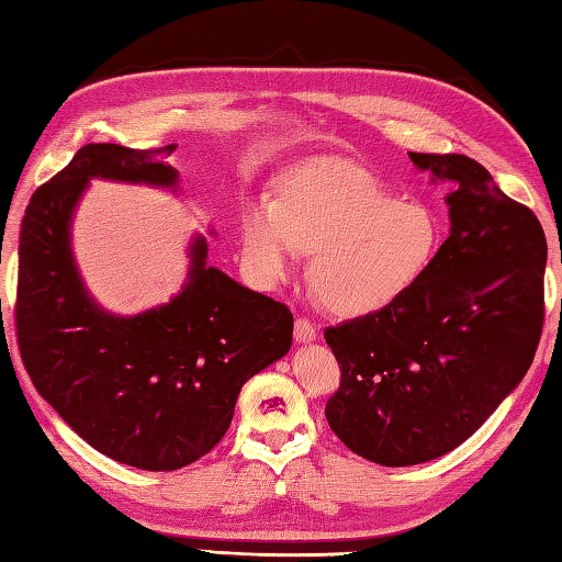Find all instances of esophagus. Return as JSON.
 Instances as JSON below:
<instances>
[{"label": "esophagus", "instance_id": "esophagus-1", "mask_svg": "<svg viewBox=\"0 0 562 562\" xmlns=\"http://www.w3.org/2000/svg\"><path fill=\"white\" fill-rule=\"evenodd\" d=\"M293 335H295V342L308 345V342H313L315 337H317V330H315V325L311 321H305V317H299V321H295V327H293Z\"/></svg>", "mask_w": 562, "mask_h": 562}]
</instances>
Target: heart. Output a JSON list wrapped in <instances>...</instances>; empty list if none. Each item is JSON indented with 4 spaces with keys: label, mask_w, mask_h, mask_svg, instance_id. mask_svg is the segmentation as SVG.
I'll return each instance as SVG.
<instances>
[{
    "label": "heart",
    "mask_w": 562,
    "mask_h": 562,
    "mask_svg": "<svg viewBox=\"0 0 562 562\" xmlns=\"http://www.w3.org/2000/svg\"><path fill=\"white\" fill-rule=\"evenodd\" d=\"M440 222L420 200L394 193L340 158H315L283 176L277 203L241 217V259L259 283L289 277L311 251L308 279L342 317L386 311L436 259Z\"/></svg>",
    "instance_id": "1"
}]
</instances>
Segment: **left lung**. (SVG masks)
<instances>
[{"instance_id":"8db88e82","label":"left lung","mask_w":562,"mask_h":562,"mask_svg":"<svg viewBox=\"0 0 562 562\" xmlns=\"http://www.w3.org/2000/svg\"><path fill=\"white\" fill-rule=\"evenodd\" d=\"M446 195L450 237L391 308L327 327L342 381L325 418L345 446L408 468L462 446L521 384L543 327L538 217L462 154H413Z\"/></svg>"}]
</instances>
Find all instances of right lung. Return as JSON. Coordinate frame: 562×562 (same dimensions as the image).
Returning <instances> with one entry per match:
<instances>
[{
	"mask_svg": "<svg viewBox=\"0 0 562 562\" xmlns=\"http://www.w3.org/2000/svg\"><path fill=\"white\" fill-rule=\"evenodd\" d=\"M176 144L136 151L88 144L41 186L19 237L16 335L34 386L78 436L136 470L171 472L225 436L245 381L291 349L283 303L207 267V239L188 245L171 301L136 315L104 311L72 254V217L92 178L178 193L164 161Z\"/></svg>",
	"mask_w": 562,
	"mask_h": 562,
	"instance_id": "right-lung-1",
	"label": "right lung"
}]
</instances>
